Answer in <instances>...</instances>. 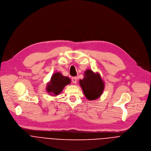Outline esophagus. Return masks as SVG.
<instances>
[{"label": "esophagus", "instance_id": "1", "mask_svg": "<svg viewBox=\"0 0 151 151\" xmlns=\"http://www.w3.org/2000/svg\"><path fill=\"white\" fill-rule=\"evenodd\" d=\"M72 81L74 83H76L77 82V78L76 77H72Z\"/></svg>", "mask_w": 151, "mask_h": 151}]
</instances>
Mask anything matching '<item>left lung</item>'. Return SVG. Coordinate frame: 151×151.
Listing matches in <instances>:
<instances>
[{
	"label": "left lung",
	"mask_w": 151,
	"mask_h": 151,
	"mask_svg": "<svg viewBox=\"0 0 151 151\" xmlns=\"http://www.w3.org/2000/svg\"><path fill=\"white\" fill-rule=\"evenodd\" d=\"M83 76V79L79 80V83L86 98L90 101L98 99L105 88L104 82L99 73L88 69Z\"/></svg>",
	"instance_id": "1"
}]
</instances>
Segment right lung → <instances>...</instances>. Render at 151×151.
Returning a JSON list of instances; mask_svg holds the SVG:
<instances>
[{
    "instance_id": "1",
    "label": "right lung",
    "mask_w": 151,
    "mask_h": 151,
    "mask_svg": "<svg viewBox=\"0 0 151 151\" xmlns=\"http://www.w3.org/2000/svg\"><path fill=\"white\" fill-rule=\"evenodd\" d=\"M70 83V79L68 77L64 76L60 72L55 73L52 76L50 82L47 84L46 91L51 95H58L65 86Z\"/></svg>"
}]
</instances>
